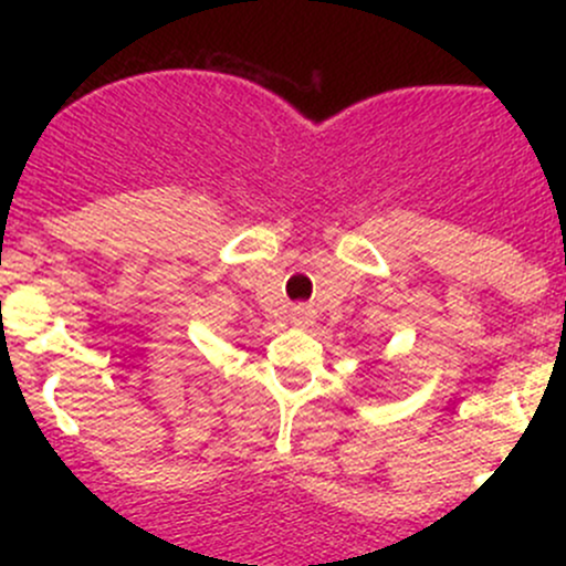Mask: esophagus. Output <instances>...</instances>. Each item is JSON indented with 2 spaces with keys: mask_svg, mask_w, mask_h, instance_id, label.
<instances>
[{
  "mask_svg": "<svg viewBox=\"0 0 566 566\" xmlns=\"http://www.w3.org/2000/svg\"><path fill=\"white\" fill-rule=\"evenodd\" d=\"M292 322H295L297 327H311V324H314V316H311V311L295 308L292 311Z\"/></svg>",
  "mask_w": 566,
  "mask_h": 566,
  "instance_id": "1",
  "label": "esophagus"
}]
</instances>
